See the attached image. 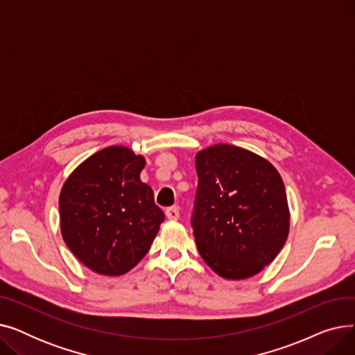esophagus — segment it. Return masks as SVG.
Returning <instances> with one entry per match:
<instances>
[{"mask_svg": "<svg viewBox=\"0 0 355 355\" xmlns=\"http://www.w3.org/2000/svg\"><path fill=\"white\" fill-rule=\"evenodd\" d=\"M165 216H166L168 220H178L180 218V210H178V207H170V209H166Z\"/></svg>", "mask_w": 355, "mask_h": 355, "instance_id": "esophagus-1", "label": "esophagus"}]
</instances>
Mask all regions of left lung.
I'll list each match as a JSON object with an SVG mask.
<instances>
[{
    "instance_id": "1",
    "label": "left lung",
    "mask_w": 355,
    "mask_h": 355,
    "mask_svg": "<svg viewBox=\"0 0 355 355\" xmlns=\"http://www.w3.org/2000/svg\"><path fill=\"white\" fill-rule=\"evenodd\" d=\"M196 245L218 276L248 279L273 262L289 233L281 174L248 149L217 144L196 155Z\"/></svg>"
}]
</instances>
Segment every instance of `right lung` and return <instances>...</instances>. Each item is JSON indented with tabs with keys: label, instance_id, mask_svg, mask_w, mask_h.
Masks as SVG:
<instances>
[{
	"label": "right lung",
	"instance_id": "right-lung-1",
	"mask_svg": "<svg viewBox=\"0 0 355 355\" xmlns=\"http://www.w3.org/2000/svg\"><path fill=\"white\" fill-rule=\"evenodd\" d=\"M145 158L112 145L85 159L64 181L60 230L90 270L121 276L148 253L164 221L153 189L141 181Z\"/></svg>",
	"mask_w": 355,
	"mask_h": 355
}]
</instances>
